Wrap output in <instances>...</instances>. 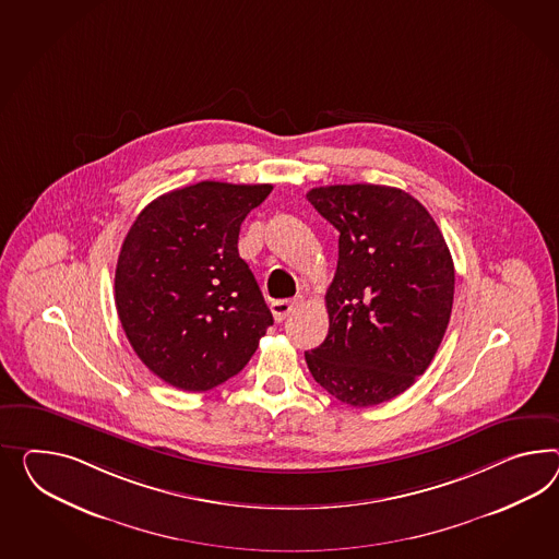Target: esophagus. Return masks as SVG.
<instances>
[{"label":"esophagus","mask_w":559,"mask_h":559,"mask_svg":"<svg viewBox=\"0 0 559 559\" xmlns=\"http://www.w3.org/2000/svg\"><path fill=\"white\" fill-rule=\"evenodd\" d=\"M301 298H294V300H275L272 304V314L275 322H284L287 316L294 312V308L300 304Z\"/></svg>","instance_id":"34e87169"}]
</instances>
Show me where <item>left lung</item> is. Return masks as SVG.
Returning <instances> with one entry per match:
<instances>
[{
  "label": "left lung",
  "mask_w": 559,
  "mask_h": 559,
  "mask_svg": "<svg viewBox=\"0 0 559 559\" xmlns=\"http://www.w3.org/2000/svg\"><path fill=\"white\" fill-rule=\"evenodd\" d=\"M338 237L329 334L306 353L316 383L353 407L401 395L430 367L454 301V261L426 206L379 185L312 188Z\"/></svg>",
  "instance_id": "8db88e82"
}]
</instances>
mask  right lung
Returning a JSON list of instances; mask_svg holds the SVG:
<instances>
[{
  "mask_svg": "<svg viewBox=\"0 0 559 559\" xmlns=\"http://www.w3.org/2000/svg\"><path fill=\"white\" fill-rule=\"evenodd\" d=\"M272 185L204 180L150 202L115 270V306L145 367L182 391H209L243 369L273 324L239 258L245 216Z\"/></svg>",
  "mask_w": 559,
  "mask_h": 559,
  "instance_id": "add662e5",
  "label": "right lung"
}]
</instances>
